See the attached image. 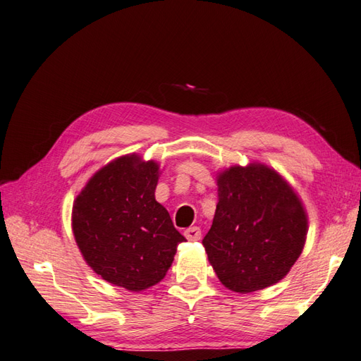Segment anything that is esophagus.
I'll list each match as a JSON object with an SVG mask.
<instances>
[{"instance_id":"esophagus-1","label":"esophagus","mask_w":361,"mask_h":361,"mask_svg":"<svg viewBox=\"0 0 361 361\" xmlns=\"http://www.w3.org/2000/svg\"><path fill=\"white\" fill-rule=\"evenodd\" d=\"M183 235H185V238L190 239V241H199L202 233H201V228H199V227H190V228L183 231Z\"/></svg>"}]
</instances>
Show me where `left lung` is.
Returning a JSON list of instances; mask_svg holds the SVG:
<instances>
[{
    "instance_id": "8db88e82",
    "label": "left lung",
    "mask_w": 361,
    "mask_h": 361,
    "mask_svg": "<svg viewBox=\"0 0 361 361\" xmlns=\"http://www.w3.org/2000/svg\"><path fill=\"white\" fill-rule=\"evenodd\" d=\"M218 197L202 244L219 281L238 293L281 281L306 243L307 214L298 195L274 168L255 162L221 171Z\"/></svg>"
}]
</instances>
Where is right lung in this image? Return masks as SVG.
I'll return each mask as SVG.
<instances>
[{"label": "right lung", "mask_w": 361, "mask_h": 361, "mask_svg": "<svg viewBox=\"0 0 361 361\" xmlns=\"http://www.w3.org/2000/svg\"><path fill=\"white\" fill-rule=\"evenodd\" d=\"M159 174L154 160L117 157L87 180L72 207V231L87 266L131 292L162 281L185 241L156 201Z\"/></svg>", "instance_id": "right-lung-1"}]
</instances>
